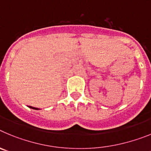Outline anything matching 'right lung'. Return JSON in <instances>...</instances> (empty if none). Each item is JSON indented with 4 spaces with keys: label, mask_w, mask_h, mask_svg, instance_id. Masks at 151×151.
<instances>
[{
    "label": "right lung",
    "mask_w": 151,
    "mask_h": 151,
    "mask_svg": "<svg viewBox=\"0 0 151 151\" xmlns=\"http://www.w3.org/2000/svg\"><path fill=\"white\" fill-rule=\"evenodd\" d=\"M29 107H30V108H32V109H34V110H39V109H38V108L33 107V106H29Z\"/></svg>",
    "instance_id": "add662e5"
}]
</instances>
